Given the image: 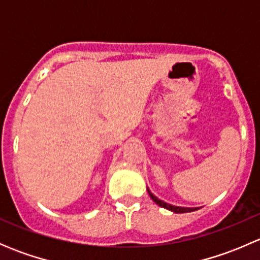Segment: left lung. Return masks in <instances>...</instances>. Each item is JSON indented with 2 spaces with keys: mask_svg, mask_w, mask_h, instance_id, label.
Here are the masks:
<instances>
[{
  "mask_svg": "<svg viewBox=\"0 0 260 260\" xmlns=\"http://www.w3.org/2000/svg\"><path fill=\"white\" fill-rule=\"evenodd\" d=\"M147 191H148L149 196H151L152 200L154 201V203L157 204L158 206H161V208H165L167 209V210L172 211V212H176V214H183V212H191V211H196L199 208H182V206H175V205H171V204H167L165 203V201L159 200L158 198H156V196L153 195V193L151 192V190H149L148 187H147Z\"/></svg>",
  "mask_w": 260,
  "mask_h": 260,
  "instance_id": "1",
  "label": "left lung"
}]
</instances>
